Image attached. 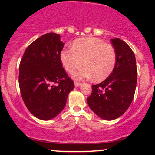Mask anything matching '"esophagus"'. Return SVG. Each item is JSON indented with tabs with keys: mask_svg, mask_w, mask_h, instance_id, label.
I'll list each match as a JSON object with an SVG mask.
<instances>
[{
	"mask_svg": "<svg viewBox=\"0 0 155 155\" xmlns=\"http://www.w3.org/2000/svg\"><path fill=\"white\" fill-rule=\"evenodd\" d=\"M74 85H75L76 87H79L81 85V83L77 82V81H74Z\"/></svg>",
	"mask_w": 155,
	"mask_h": 155,
	"instance_id": "1",
	"label": "esophagus"
}]
</instances>
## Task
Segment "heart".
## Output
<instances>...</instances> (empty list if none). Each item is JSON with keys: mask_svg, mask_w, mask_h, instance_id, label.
<instances>
[{"mask_svg": "<svg viewBox=\"0 0 155 155\" xmlns=\"http://www.w3.org/2000/svg\"><path fill=\"white\" fill-rule=\"evenodd\" d=\"M60 60L64 68L72 73L83 65L84 68L75 72L76 79H90L102 81L111 75L117 62L114 47L97 38L86 37L77 39L72 49H65L60 52Z\"/></svg>", "mask_w": 155, "mask_h": 155, "instance_id": "1", "label": "heart"}]
</instances>
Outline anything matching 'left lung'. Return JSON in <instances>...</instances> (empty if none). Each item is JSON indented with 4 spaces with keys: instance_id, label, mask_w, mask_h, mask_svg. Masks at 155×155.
I'll return each mask as SVG.
<instances>
[{
    "instance_id": "1",
    "label": "left lung",
    "mask_w": 155,
    "mask_h": 155,
    "mask_svg": "<svg viewBox=\"0 0 155 155\" xmlns=\"http://www.w3.org/2000/svg\"><path fill=\"white\" fill-rule=\"evenodd\" d=\"M116 50L114 69L104 81L92 85L87 104L97 116L114 120L127 110L134 97L137 84V68L134 53L120 38L111 39Z\"/></svg>"
}]
</instances>
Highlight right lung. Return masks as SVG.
Returning a JSON list of instances; mask_svg holds the SVG:
<instances>
[{
	"mask_svg": "<svg viewBox=\"0 0 155 155\" xmlns=\"http://www.w3.org/2000/svg\"><path fill=\"white\" fill-rule=\"evenodd\" d=\"M64 45L60 34L46 33L28 46L21 60V95L28 109L39 120H49L58 116L74 88L60 60Z\"/></svg>",
	"mask_w": 155,
	"mask_h": 155,
	"instance_id": "1",
	"label": "right lung"
}]
</instances>
